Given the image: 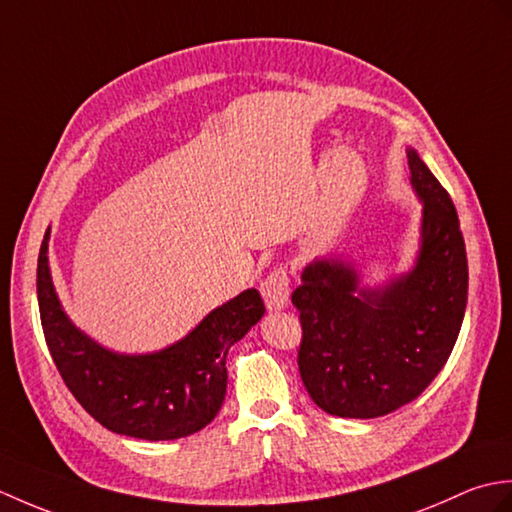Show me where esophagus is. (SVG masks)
<instances>
[{
    "instance_id": "esophagus-1",
    "label": "esophagus",
    "mask_w": 512,
    "mask_h": 512,
    "mask_svg": "<svg viewBox=\"0 0 512 512\" xmlns=\"http://www.w3.org/2000/svg\"><path fill=\"white\" fill-rule=\"evenodd\" d=\"M259 290H262V297L268 310H284L290 301V277L286 273V268H275L273 273L262 281Z\"/></svg>"
}]
</instances>
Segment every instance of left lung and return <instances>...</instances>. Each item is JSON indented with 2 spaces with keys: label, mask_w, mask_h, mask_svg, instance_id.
I'll list each match as a JSON object with an SVG mask.
<instances>
[{
  "label": "left lung",
  "mask_w": 512,
  "mask_h": 512,
  "mask_svg": "<svg viewBox=\"0 0 512 512\" xmlns=\"http://www.w3.org/2000/svg\"><path fill=\"white\" fill-rule=\"evenodd\" d=\"M422 202L420 250L409 273L358 286L354 266L314 259L292 292L299 374L310 398L341 418H378L418 398L458 341L469 292L460 220L447 189L407 151Z\"/></svg>",
  "instance_id": "8db88e82"
}]
</instances>
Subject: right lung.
<instances>
[{"instance_id":"1","label":"right lung","mask_w":512,"mask_h":512,"mask_svg":"<svg viewBox=\"0 0 512 512\" xmlns=\"http://www.w3.org/2000/svg\"><path fill=\"white\" fill-rule=\"evenodd\" d=\"M50 228L37 262L41 328L52 361L79 405L105 429L140 440H178L204 429L226 396V354L264 317L255 288L224 306L165 350L116 354L83 334L63 312L48 266Z\"/></svg>"}]
</instances>
